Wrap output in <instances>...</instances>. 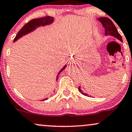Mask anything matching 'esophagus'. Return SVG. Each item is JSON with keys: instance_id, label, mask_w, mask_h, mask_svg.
I'll return each instance as SVG.
<instances>
[{"instance_id": "1", "label": "esophagus", "mask_w": 132, "mask_h": 132, "mask_svg": "<svg viewBox=\"0 0 132 132\" xmlns=\"http://www.w3.org/2000/svg\"><path fill=\"white\" fill-rule=\"evenodd\" d=\"M76 63H77V61L74 59H71L69 60V64L70 65H74L76 64Z\"/></svg>"}]
</instances>
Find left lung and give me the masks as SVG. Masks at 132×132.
Returning <instances> with one entry per match:
<instances>
[{"label":"left lung","mask_w":132,"mask_h":132,"mask_svg":"<svg viewBox=\"0 0 132 132\" xmlns=\"http://www.w3.org/2000/svg\"><path fill=\"white\" fill-rule=\"evenodd\" d=\"M98 20L101 23L103 27L105 28V35L106 36H113L114 37L117 38V39L120 40L121 42H122V39L121 35L118 32L117 28L115 27V24H113V23L112 22V20L108 18V17H100V18L98 19ZM78 89L80 90V92H81L82 95L89 96L88 95L82 92V90L81 89L80 86L78 87ZM90 96H91L90 95Z\"/></svg>","instance_id":"left-lung-1"}]
</instances>
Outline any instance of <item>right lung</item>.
Instances as JSON below:
<instances>
[{"label": "right lung", "instance_id": "right-lung-1", "mask_svg": "<svg viewBox=\"0 0 132 132\" xmlns=\"http://www.w3.org/2000/svg\"><path fill=\"white\" fill-rule=\"evenodd\" d=\"M54 21V18L52 17H50V16H46V17H41V18H38V19H32L29 21V22H28L27 23L24 24V25L23 26V28L20 29V31L17 32V34L15 36V37L14 39V42L17 41V40L19 39V38L22 37L23 36H25L26 34H28V33L32 32L35 29H36L37 28L39 27V26H45V25H48V24H50L51 23H52ZM66 65L63 67L62 69L60 70V71L59 72L58 75H57V78H56V80H58L59 78V75L60 73V72L62 71H63L65 68H66ZM47 100L46 98H45V99L43 100Z\"/></svg>", "mask_w": 132, "mask_h": 132}]
</instances>
